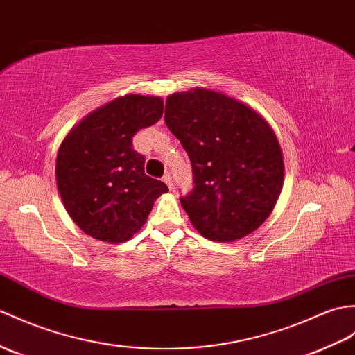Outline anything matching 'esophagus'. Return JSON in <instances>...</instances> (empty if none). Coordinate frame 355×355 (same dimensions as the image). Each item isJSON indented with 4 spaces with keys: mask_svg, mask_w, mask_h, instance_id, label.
I'll return each instance as SVG.
<instances>
[{
    "mask_svg": "<svg viewBox=\"0 0 355 355\" xmlns=\"http://www.w3.org/2000/svg\"><path fill=\"white\" fill-rule=\"evenodd\" d=\"M163 181H164V183L168 184V187H169V189L174 187V183H172V177H171V174H168V172H166V174L163 175Z\"/></svg>",
    "mask_w": 355,
    "mask_h": 355,
    "instance_id": "1",
    "label": "esophagus"
}]
</instances>
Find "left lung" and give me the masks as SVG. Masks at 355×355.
<instances>
[{
	"instance_id": "obj_1",
	"label": "left lung",
	"mask_w": 355,
	"mask_h": 355,
	"mask_svg": "<svg viewBox=\"0 0 355 355\" xmlns=\"http://www.w3.org/2000/svg\"><path fill=\"white\" fill-rule=\"evenodd\" d=\"M164 122L192 164L193 187L180 202L204 237L233 242L270 215L284 163L269 123L251 107L209 89L168 96Z\"/></svg>"
}]
</instances>
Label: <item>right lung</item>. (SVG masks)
<instances>
[{
    "label": "right lung",
    "instance_id": "add662e5",
    "mask_svg": "<svg viewBox=\"0 0 355 355\" xmlns=\"http://www.w3.org/2000/svg\"><path fill=\"white\" fill-rule=\"evenodd\" d=\"M163 114L160 96L127 95L90 113L57 154V187L72 220L94 239L122 243L137 233L154 201L168 192L148 177L133 136Z\"/></svg>",
    "mask_w": 355,
    "mask_h": 355
}]
</instances>
